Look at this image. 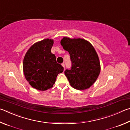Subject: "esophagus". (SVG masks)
<instances>
[{
  "instance_id": "obj_1",
  "label": "esophagus",
  "mask_w": 130,
  "mask_h": 130,
  "mask_svg": "<svg viewBox=\"0 0 130 130\" xmlns=\"http://www.w3.org/2000/svg\"><path fill=\"white\" fill-rule=\"evenodd\" d=\"M61 65H62V66L63 67L64 69V68H65V64H64V63H63L62 64H61Z\"/></svg>"
}]
</instances>
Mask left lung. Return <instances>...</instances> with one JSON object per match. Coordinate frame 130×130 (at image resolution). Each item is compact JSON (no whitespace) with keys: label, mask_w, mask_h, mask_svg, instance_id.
Listing matches in <instances>:
<instances>
[{"label":"left lung","mask_w":130,"mask_h":130,"mask_svg":"<svg viewBox=\"0 0 130 130\" xmlns=\"http://www.w3.org/2000/svg\"><path fill=\"white\" fill-rule=\"evenodd\" d=\"M63 48L69 52L72 64L64 71L70 85L76 90L90 88L98 78L101 71L99 57L94 47L83 39L64 37Z\"/></svg>","instance_id":"left-lung-1"}]
</instances>
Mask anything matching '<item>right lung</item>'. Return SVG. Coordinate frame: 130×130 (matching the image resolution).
Instances as JSON below:
<instances>
[{
	"label": "right lung",
	"instance_id": "1",
	"mask_svg": "<svg viewBox=\"0 0 130 130\" xmlns=\"http://www.w3.org/2000/svg\"><path fill=\"white\" fill-rule=\"evenodd\" d=\"M54 40L45 39L36 42L25 55L23 63L24 75L32 87L45 91L53 87L58 74L64 68L56 62L51 49Z\"/></svg>",
	"mask_w": 130,
	"mask_h": 130
}]
</instances>
